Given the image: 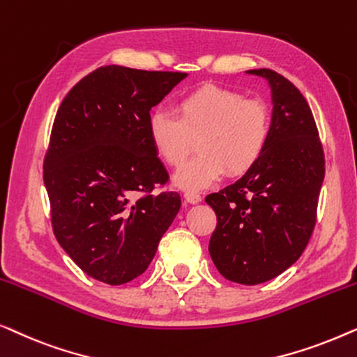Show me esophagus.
Segmentation results:
<instances>
[{
	"label": "esophagus",
	"instance_id": "34e87169",
	"mask_svg": "<svg viewBox=\"0 0 357 357\" xmlns=\"http://www.w3.org/2000/svg\"><path fill=\"white\" fill-rule=\"evenodd\" d=\"M184 199L188 200L189 204H199L200 200H202V195H200L199 192H185Z\"/></svg>",
	"mask_w": 357,
	"mask_h": 357
}]
</instances>
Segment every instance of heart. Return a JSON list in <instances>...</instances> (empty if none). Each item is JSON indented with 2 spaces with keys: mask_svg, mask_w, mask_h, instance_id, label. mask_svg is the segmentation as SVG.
<instances>
[{
  "mask_svg": "<svg viewBox=\"0 0 357 357\" xmlns=\"http://www.w3.org/2000/svg\"><path fill=\"white\" fill-rule=\"evenodd\" d=\"M176 114L155 108L149 116V137L168 167H183L195 147L199 155L179 169L174 184L194 192L225 176H243L262 157L270 139L272 116L262 100L217 85L183 95Z\"/></svg>",
  "mask_w": 357,
  "mask_h": 357,
  "instance_id": "obj_1",
  "label": "heart"
}]
</instances>
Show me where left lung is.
Segmentation results:
<instances>
[{"label":"left lung","instance_id":"left-lung-1","mask_svg":"<svg viewBox=\"0 0 357 357\" xmlns=\"http://www.w3.org/2000/svg\"><path fill=\"white\" fill-rule=\"evenodd\" d=\"M272 90V126L257 165L205 197L217 213L208 252L225 278L259 284L278 277L304 252L317 218L325 158L303 93L272 69H250Z\"/></svg>","mask_w":357,"mask_h":357}]
</instances>
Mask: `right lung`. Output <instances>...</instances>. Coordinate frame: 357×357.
Wrapping results in <instances>:
<instances>
[{
  "instance_id": "obj_1",
  "label": "right lung",
  "mask_w": 357,
  "mask_h": 357,
  "mask_svg": "<svg viewBox=\"0 0 357 357\" xmlns=\"http://www.w3.org/2000/svg\"><path fill=\"white\" fill-rule=\"evenodd\" d=\"M188 74L102 66L69 90L43 162L53 233L107 284L142 275L181 207L149 137L150 109Z\"/></svg>"
}]
</instances>
